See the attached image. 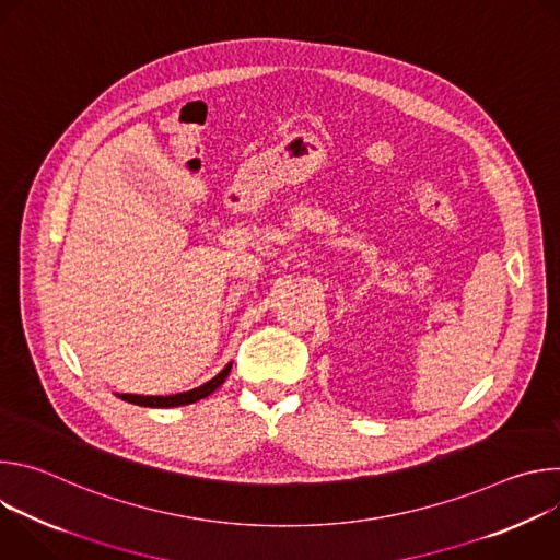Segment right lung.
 I'll use <instances>...</instances> for the list:
<instances>
[{"instance_id": "obj_1", "label": "right lung", "mask_w": 560, "mask_h": 560, "mask_svg": "<svg viewBox=\"0 0 560 560\" xmlns=\"http://www.w3.org/2000/svg\"><path fill=\"white\" fill-rule=\"evenodd\" d=\"M230 368L232 363H228L214 378H210L208 383L195 387V389H188V392H182V394H168V396H141V394H121L124 401L128 404H135V406H143V408H175V406H188V404H195L199 401V398L212 394L223 381L225 376L230 374Z\"/></svg>"}]
</instances>
